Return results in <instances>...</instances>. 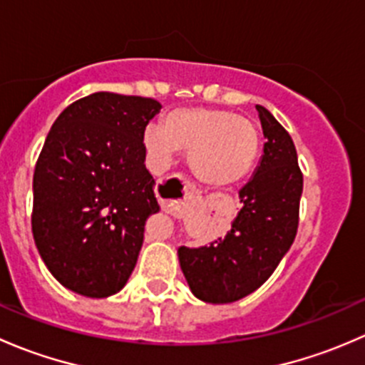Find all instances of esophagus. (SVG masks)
Segmentation results:
<instances>
[{
	"label": "esophagus",
	"instance_id": "obj_1",
	"mask_svg": "<svg viewBox=\"0 0 365 365\" xmlns=\"http://www.w3.org/2000/svg\"><path fill=\"white\" fill-rule=\"evenodd\" d=\"M185 194L189 197H194V196H197V190H196V187L194 185H190L189 182H185Z\"/></svg>",
	"mask_w": 365,
	"mask_h": 365
}]
</instances>
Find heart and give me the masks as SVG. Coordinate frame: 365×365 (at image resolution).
I'll use <instances>...</instances> for the list:
<instances>
[{
	"label": "heart",
	"instance_id": "1",
	"mask_svg": "<svg viewBox=\"0 0 365 365\" xmlns=\"http://www.w3.org/2000/svg\"><path fill=\"white\" fill-rule=\"evenodd\" d=\"M259 130L245 116L215 108H176L148 127L145 146L159 165L178 150L189 152L194 175L208 185L224 187L251 173L259 153Z\"/></svg>",
	"mask_w": 365,
	"mask_h": 365
}]
</instances>
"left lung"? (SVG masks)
Returning <instances> with one entry per match:
<instances>
[{"instance_id":"1","label":"left lung","mask_w":365,"mask_h":365,"mask_svg":"<svg viewBox=\"0 0 365 365\" xmlns=\"http://www.w3.org/2000/svg\"><path fill=\"white\" fill-rule=\"evenodd\" d=\"M256 109L267 143L256 175L240 190L233 227L208 247L178 249L190 289L208 304H230L256 292L297 237L304 175L295 145L268 109Z\"/></svg>"}]
</instances>
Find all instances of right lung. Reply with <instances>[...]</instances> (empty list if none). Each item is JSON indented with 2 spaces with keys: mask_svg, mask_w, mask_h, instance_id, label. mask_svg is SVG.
<instances>
[{
  "mask_svg": "<svg viewBox=\"0 0 365 365\" xmlns=\"http://www.w3.org/2000/svg\"><path fill=\"white\" fill-rule=\"evenodd\" d=\"M160 102L109 91L72 102L51 127L33 173L31 231L60 284L104 298L130 277L150 213L146 125Z\"/></svg>",
  "mask_w": 365,
  "mask_h": 365,
  "instance_id": "right-lung-1",
  "label": "right lung"
}]
</instances>
